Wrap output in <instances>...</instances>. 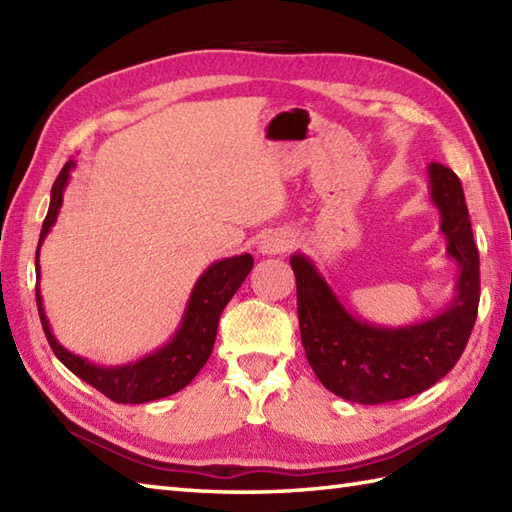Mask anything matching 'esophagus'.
Wrapping results in <instances>:
<instances>
[{
    "mask_svg": "<svg viewBox=\"0 0 512 512\" xmlns=\"http://www.w3.org/2000/svg\"><path fill=\"white\" fill-rule=\"evenodd\" d=\"M292 248V235L286 231H268L259 239V253L281 255Z\"/></svg>",
    "mask_w": 512,
    "mask_h": 512,
    "instance_id": "34e87169",
    "label": "esophagus"
}]
</instances>
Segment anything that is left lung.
I'll list each match as a JSON object with an SVG mask.
<instances>
[{"label":"left lung","mask_w":512,"mask_h":512,"mask_svg":"<svg viewBox=\"0 0 512 512\" xmlns=\"http://www.w3.org/2000/svg\"><path fill=\"white\" fill-rule=\"evenodd\" d=\"M427 171L449 257L460 264L455 297L438 317L405 328L365 323L341 306L306 255L290 259L308 363L325 389L350 402L380 405L429 389L455 367L473 332L480 306V253L462 182L440 162H431Z\"/></svg>","instance_id":"8db88e82"}]
</instances>
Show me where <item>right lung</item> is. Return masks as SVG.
<instances>
[{
  "mask_svg": "<svg viewBox=\"0 0 512 512\" xmlns=\"http://www.w3.org/2000/svg\"><path fill=\"white\" fill-rule=\"evenodd\" d=\"M72 169H74V160H68L65 162V167L61 169L59 178L52 184L50 209L41 226L37 257H35L37 279L41 275L39 248L52 228V224L57 222V215L63 204V189L65 184H68ZM250 268H253V257L248 253L222 259V262H215L206 268L191 292L187 310H184L182 323L178 332L173 334V339L165 347H160L158 352L140 358L136 363L121 365V367H101V365H92L88 358H81L65 350V347L54 339V334L50 330L46 312H43L39 284H37L35 292H37L41 328L46 332V339L52 347L54 356H57L72 374L85 380V383L92 385L94 389H99L101 394H105L110 400L123 402V405H140V402L165 398L187 387L191 380L198 376L204 363L209 361L215 345L220 314L226 308V303L233 299L237 288L244 284Z\"/></svg>",
  "mask_w": 512,
  "mask_h": 512,
  "instance_id": "right-lung-1",
  "label": "right lung"
}]
</instances>
